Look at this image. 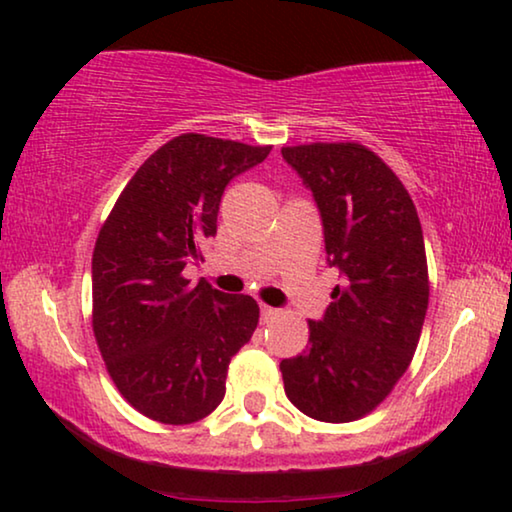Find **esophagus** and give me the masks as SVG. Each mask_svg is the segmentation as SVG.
<instances>
[{"mask_svg": "<svg viewBox=\"0 0 512 512\" xmlns=\"http://www.w3.org/2000/svg\"><path fill=\"white\" fill-rule=\"evenodd\" d=\"M259 315H262V322L264 324H269V322H273V319L278 317V310L271 308V305H262V308H259Z\"/></svg>", "mask_w": 512, "mask_h": 512, "instance_id": "obj_1", "label": "esophagus"}]
</instances>
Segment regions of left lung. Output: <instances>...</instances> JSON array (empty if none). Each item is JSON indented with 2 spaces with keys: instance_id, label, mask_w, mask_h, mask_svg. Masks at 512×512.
<instances>
[{
  "instance_id": "left-lung-1",
  "label": "left lung",
  "mask_w": 512,
  "mask_h": 512,
  "mask_svg": "<svg viewBox=\"0 0 512 512\" xmlns=\"http://www.w3.org/2000/svg\"><path fill=\"white\" fill-rule=\"evenodd\" d=\"M315 197L331 305L310 319L308 349L282 358L285 393L305 416L349 423L393 391L414 358L430 299L421 220L391 167L354 142L282 147Z\"/></svg>"
}]
</instances>
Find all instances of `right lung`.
Masks as SVG:
<instances>
[{
  "label": "right lung",
  "instance_id": "right-lung-1",
  "mask_svg": "<svg viewBox=\"0 0 512 512\" xmlns=\"http://www.w3.org/2000/svg\"><path fill=\"white\" fill-rule=\"evenodd\" d=\"M271 147L183 133L144 160L101 227L91 259L94 335L119 393L167 425L209 416L232 356L257 329L253 296L183 278L218 230L227 183Z\"/></svg>",
  "mask_w": 512,
  "mask_h": 512
}]
</instances>
